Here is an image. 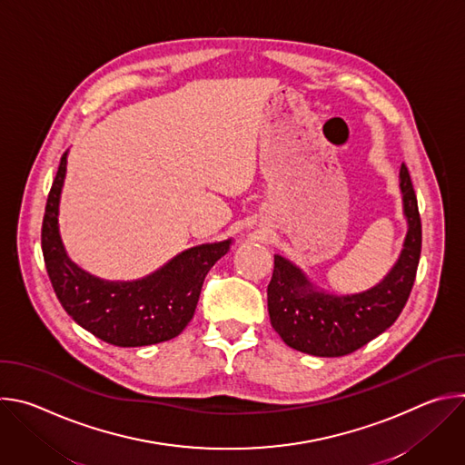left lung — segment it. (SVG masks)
I'll use <instances>...</instances> for the list:
<instances>
[{
  "mask_svg": "<svg viewBox=\"0 0 465 465\" xmlns=\"http://www.w3.org/2000/svg\"><path fill=\"white\" fill-rule=\"evenodd\" d=\"M407 235L400 257L373 287L353 294H333L314 285L292 261L276 253L267 291L269 314L287 346L314 357H342L357 351L401 314L421 253L418 198L405 163L400 169Z\"/></svg>",
  "mask_w": 465,
  "mask_h": 465,
  "instance_id": "left-lung-1",
  "label": "left lung"
}]
</instances>
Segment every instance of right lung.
I'll return each mask as SVG.
<instances>
[{"label":"right lung","instance_id":"right-lung-1","mask_svg":"<svg viewBox=\"0 0 465 465\" xmlns=\"http://www.w3.org/2000/svg\"><path fill=\"white\" fill-rule=\"evenodd\" d=\"M65 169L68 153L60 158L42 223L45 269L65 312L97 339L119 348L151 346L178 337L194 314L206 274L228 253L232 239L187 248L140 280L97 278L70 259L60 237L58 208Z\"/></svg>","mask_w":465,"mask_h":465}]
</instances>
